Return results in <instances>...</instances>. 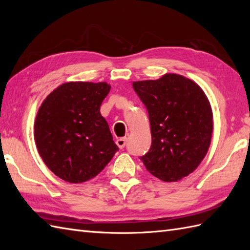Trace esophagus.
Segmentation results:
<instances>
[{
    "label": "esophagus",
    "instance_id": "34e87169",
    "mask_svg": "<svg viewBox=\"0 0 250 250\" xmlns=\"http://www.w3.org/2000/svg\"><path fill=\"white\" fill-rule=\"evenodd\" d=\"M116 144L118 145V147L120 148V149H124V148L126 145V137H120V139H118V140L116 141Z\"/></svg>",
    "mask_w": 250,
    "mask_h": 250
}]
</instances>
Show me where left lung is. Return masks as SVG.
<instances>
[{
	"label": "left lung",
	"mask_w": 250,
	"mask_h": 250,
	"mask_svg": "<svg viewBox=\"0 0 250 250\" xmlns=\"http://www.w3.org/2000/svg\"><path fill=\"white\" fill-rule=\"evenodd\" d=\"M133 89L149 116L151 146L140 158L147 171L167 183L188 176L206 156L213 133V111L204 91L178 74L134 82Z\"/></svg>",
	"instance_id": "8db88e82"
}]
</instances>
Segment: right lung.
Here are the masks:
<instances>
[{
  "mask_svg": "<svg viewBox=\"0 0 250 250\" xmlns=\"http://www.w3.org/2000/svg\"><path fill=\"white\" fill-rule=\"evenodd\" d=\"M109 90L107 83H65L37 111V150L50 171L65 182L81 184L95 177L119 149L100 113Z\"/></svg>",
  "mask_w": 250,
  "mask_h": 250,
  "instance_id": "1",
  "label": "right lung"
}]
</instances>
